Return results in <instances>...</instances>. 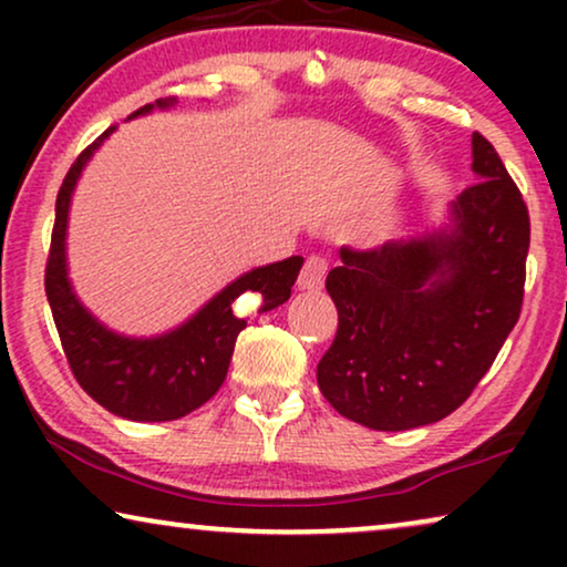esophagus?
Returning <instances> with one entry per match:
<instances>
[{"instance_id":"obj_1","label":"esophagus","mask_w":567,"mask_h":567,"mask_svg":"<svg viewBox=\"0 0 567 567\" xmlns=\"http://www.w3.org/2000/svg\"><path fill=\"white\" fill-rule=\"evenodd\" d=\"M324 276H328V260L320 258V255H312V258H307L305 268H301L297 286L301 291H320Z\"/></svg>"}]
</instances>
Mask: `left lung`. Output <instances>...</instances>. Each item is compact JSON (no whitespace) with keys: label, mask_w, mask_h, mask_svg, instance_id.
<instances>
[{"label":"left lung","mask_w":567,"mask_h":567,"mask_svg":"<svg viewBox=\"0 0 567 567\" xmlns=\"http://www.w3.org/2000/svg\"><path fill=\"white\" fill-rule=\"evenodd\" d=\"M475 185L444 221L377 250H340L328 274L338 332L317 363L324 400L374 431L436 423L470 398L522 312L529 212L485 136Z\"/></svg>","instance_id":"1"}]
</instances>
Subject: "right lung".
<instances>
[{
	"label": "right lung",
	"mask_w": 567,
	"mask_h": 567,
	"mask_svg": "<svg viewBox=\"0 0 567 567\" xmlns=\"http://www.w3.org/2000/svg\"><path fill=\"white\" fill-rule=\"evenodd\" d=\"M175 97L157 100L131 113L128 121L152 111H167V107H175ZM113 131L115 126L95 138V144H90L76 157L61 183L51 252L45 262V297H49L69 367L92 400L126 421H177L212 400L224 384L235 340L247 324L245 317L235 315V301L243 293H255L260 299V315L289 301L291 286L297 281L305 258L291 255L270 266L247 270L224 286L219 293H214L196 315L159 336L136 338L111 330L76 297L72 278H69L66 229L76 183L92 154L105 144Z\"/></svg>",
	"instance_id": "add662e5"
}]
</instances>
